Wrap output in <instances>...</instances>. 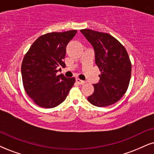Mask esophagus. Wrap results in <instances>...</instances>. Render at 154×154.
<instances>
[{
  "label": "esophagus",
  "mask_w": 154,
  "mask_h": 154,
  "mask_svg": "<svg viewBox=\"0 0 154 154\" xmlns=\"http://www.w3.org/2000/svg\"><path fill=\"white\" fill-rule=\"evenodd\" d=\"M76 82L78 84H79V85H84V84H85V81L81 80V79L79 78H76Z\"/></svg>",
  "instance_id": "34e87169"
}]
</instances>
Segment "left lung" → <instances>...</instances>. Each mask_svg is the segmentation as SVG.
Masks as SVG:
<instances>
[{
    "label": "left lung",
    "mask_w": 154,
    "mask_h": 154,
    "mask_svg": "<svg viewBox=\"0 0 154 154\" xmlns=\"http://www.w3.org/2000/svg\"><path fill=\"white\" fill-rule=\"evenodd\" d=\"M81 32L94 48L95 63L101 72L100 80L87 97L97 106L112 105L124 96L129 87L131 63L123 45L108 33L84 29Z\"/></svg>",
    "instance_id": "1"
}]
</instances>
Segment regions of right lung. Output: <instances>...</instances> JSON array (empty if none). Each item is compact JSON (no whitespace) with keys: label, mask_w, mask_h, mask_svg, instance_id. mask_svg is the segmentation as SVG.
Returning <instances> with one entry per match:
<instances>
[{"label":"right lung","mask_w":154,"mask_h":154,"mask_svg":"<svg viewBox=\"0 0 154 154\" xmlns=\"http://www.w3.org/2000/svg\"><path fill=\"white\" fill-rule=\"evenodd\" d=\"M77 31L52 32L40 36L25 54L21 65L23 87L37 105L53 108L67 97L75 77L57 75L60 65L65 67L66 47Z\"/></svg>","instance_id":"add662e5"}]
</instances>
